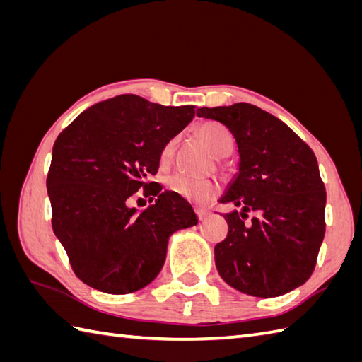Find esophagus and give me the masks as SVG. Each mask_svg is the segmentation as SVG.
I'll use <instances>...</instances> for the list:
<instances>
[{"mask_svg":"<svg viewBox=\"0 0 362 362\" xmlns=\"http://www.w3.org/2000/svg\"><path fill=\"white\" fill-rule=\"evenodd\" d=\"M194 211H196V216H197L199 221H204L210 214V211L205 210V209H194Z\"/></svg>","mask_w":362,"mask_h":362,"instance_id":"esophagus-1","label":"esophagus"}]
</instances>
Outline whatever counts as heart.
Wrapping results in <instances>:
<instances>
[{
  "instance_id": "obj_1",
  "label": "heart",
  "mask_w": 362,
  "mask_h": 362,
  "mask_svg": "<svg viewBox=\"0 0 362 362\" xmlns=\"http://www.w3.org/2000/svg\"><path fill=\"white\" fill-rule=\"evenodd\" d=\"M197 136L209 146V149L214 153L216 157H226L233 149V135L230 130L219 124L216 121H205L201 126L197 127ZM175 148V140H169L163 149H161V160L168 161L173 157V152ZM169 189L173 191L174 194L180 196L185 201L194 202V204H204L209 202L218 193L216 183L210 180H194L189 179L187 175L175 174L168 182Z\"/></svg>"
}]
</instances>
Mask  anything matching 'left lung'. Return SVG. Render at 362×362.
Segmentation results:
<instances>
[{
  "label": "left lung",
  "mask_w": 362,
  "mask_h": 362,
  "mask_svg": "<svg viewBox=\"0 0 362 362\" xmlns=\"http://www.w3.org/2000/svg\"><path fill=\"white\" fill-rule=\"evenodd\" d=\"M197 117L224 124L240 152V173L221 199L238 206L224 214L228 233L214 245L222 280L263 298L298 288L316 267L325 235L327 193L316 156L257 105L202 107ZM250 211L257 216L245 223Z\"/></svg>",
  "instance_id": "left-lung-1"
}]
</instances>
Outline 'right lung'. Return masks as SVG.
I'll return each mask as SVG.
<instances>
[{
  "label": "right lung",
  "mask_w": 362,
  "mask_h": 362,
  "mask_svg": "<svg viewBox=\"0 0 362 362\" xmlns=\"http://www.w3.org/2000/svg\"><path fill=\"white\" fill-rule=\"evenodd\" d=\"M194 113V105L121 95L91 105L57 136L46 177L52 230L88 286L107 294L148 286L165 264L169 236L197 224L185 199L148 182L163 146ZM140 189L158 199L138 214L127 202Z\"/></svg>",
  "instance_id": "right-lung-1"
}]
</instances>
